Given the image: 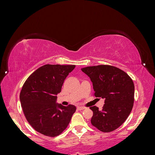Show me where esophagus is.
Returning <instances> with one entry per match:
<instances>
[{
  "label": "esophagus",
  "instance_id": "esophagus-1",
  "mask_svg": "<svg viewBox=\"0 0 155 155\" xmlns=\"http://www.w3.org/2000/svg\"><path fill=\"white\" fill-rule=\"evenodd\" d=\"M77 109H78V110H83V109H85V107H78Z\"/></svg>",
  "mask_w": 155,
  "mask_h": 155
}]
</instances>
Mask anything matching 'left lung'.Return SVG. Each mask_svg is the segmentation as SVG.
Returning a JSON list of instances; mask_svg holds the SVG:
<instances>
[{"label":"left lung","mask_w":155,"mask_h":155,"mask_svg":"<svg viewBox=\"0 0 155 155\" xmlns=\"http://www.w3.org/2000/svg\"><path fill=\"white\" fill-rule=\"evenodd\" d=\"M91 78L96 97L105 100L100 110L96 106L93 111L91 124L104 133L118 129L128 118L133 107L134 85L129 75L110 65H97L81 68Z\"/></svg>","instance_id":"1"}]
</instances>
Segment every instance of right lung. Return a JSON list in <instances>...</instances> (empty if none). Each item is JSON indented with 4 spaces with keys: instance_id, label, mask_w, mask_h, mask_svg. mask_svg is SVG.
<instances>
[{
    "instance_id": "add662e5",
    "label": "right lung",
    "mask_w": 155,
    "mask_h": 155,
    "mask_svg": "<svg viewBox=\"0 0 155 155\" xmlns=\"http://www.w3.org/2000/svg\"><path fill=\"white\" fill-rule=\"evenodd\" d=\"M75 65L45 64L33 72L23 85L20 101L30 125L37 132L55 137L66 129L76 108L56 104L57 94Z\"/></svg>"
}]
</instances>
